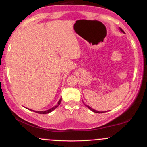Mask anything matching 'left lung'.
Segmentation results:
<instances>
[{
	"mask_svg": "<svg viewBox=\"0 0 147 147\" xmlns=\"http://www.w3.org/2000/svg\"><path fill=\"white\" fill-rule=\"evenodd\" d=\"M120 30H121V31H122V32H124V31H123V30H122V29H121V28H120ZM86 106H87V107H88V109H90V110H91V111H93V112H95V113H105V112H100V111H96V110H95V109H92V108H91V107H90V106H87V105H86ZM106 112H107V111H106Z\"/></svg>",
	"mask_w": 147,
	"mask_h": 147,
	"instance_id": "1",
	"label": "left lung"
}]
</instances>
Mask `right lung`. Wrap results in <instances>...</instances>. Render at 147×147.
I'll return each instance as SVG.
<instances>
[{
    "label": "right lung",
    "instance_id": "add662e5",
    "mask_svg": "<svg viewBox=\"0 0 147 147\" xmlns=\"http://www.w3.org/2000/svg\"><path fill=\"white\" fill-rule=\"evenodd\" d=\"M61 98L59 99V102H58V104H57V106H54V107H52L50 109H49V110H47V111H34V112L38 113H39V114H47V113H49L52 112V111H54L55 109H56V108L58 107V106H59V104H61Z\"/></svg>",
    "mask_w": 147,
    "mask_h": 147
}]
</instances>
